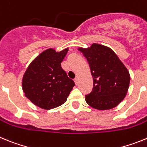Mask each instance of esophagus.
<instances>
[{"label": "esophagus", "instance_id": "esophagus-1", "mask_svg": "<svg viewBox=\"0 0 147 147\" xmlns=\"http://www.w3.org/2000/svg\"><path fill=\"white\" fill-rule=\"evenodd\" d=\"M74 82L76 85H78V83H79V80H78V78H75L74 79Z\"/></svg>", "mask_w": 147, "mask_h": 147}]
</instances>
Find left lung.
<instances>
[{
    "instance_id": "obj_1",
    "label": "left lung",
    "mask_w": 147,
    "mask_h": 147,
    "mask_svg": "<svg viewBox=\"0 0 147 147\" xmlns=\"http://www.w3.org/2000/svg\"><path fill=\"white\" fill-rule=\"evenodd\" d=\"M89 63L93 88L85 96L93 108L110 110L116 107L127 95L130 76L127 67L110 48L93 43L88 49L80 48Z\"/></svg>"
}]
</instances>
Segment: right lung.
<instances>
[{
    "mask_svg": "<svg viewBox=\"0 0 147 147\" xmlns=\"http://www.w3.org/2000/svg\"><path fill=\"white\" fill-rule=\"evenodd\" d=\"M68 49L57 52L44 51L29 65L23 75L22 87L25 96L36 106L45 110L64 104L74 82L67 77L61 67Z\"/></svg>",
    "mask_w": 147,
    "mask_h": 147,
    "instance_id": "1",
    "label": "right lung"
}]
</instances>
